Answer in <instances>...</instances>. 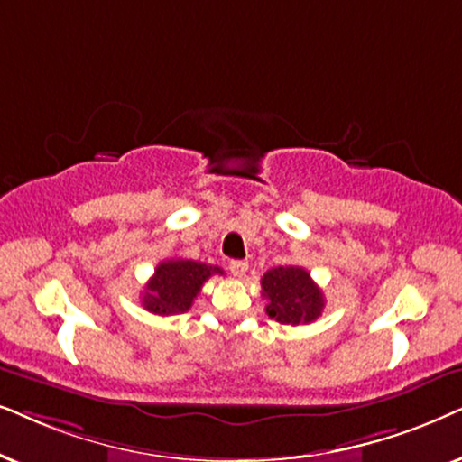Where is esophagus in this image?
<instances>
[{
  "mask_svg": "<svg viewBox=\"0 0 462 462\" xmlns=\"http://www.w3.org/2000/svg\"><path fill=\"white\" fill-rule=\"evenodd\" d=\"M249 270V263L243 262V260H232L230 262V273L232 276H236V279H241V276H245V273Z\"/></svg>",
  "mask_w": 462,
  "mask_h": 462,
  "instance_id": "esophagus-1",
  "label": "esophagus"
}]
</instances>
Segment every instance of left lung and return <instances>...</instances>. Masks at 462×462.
Returning <instances> with one entry per match:
<instances>
[{
    "label": "left lung",
    "instance_id": "8db88e82",
    "mask_svg": "<svg viewBox=\"0 0 462 462\" xmlns=\"http://www.w3.org/2000/svg\"><path fill=\"white\" fill-rule=\"evenodd\" d=\"M262 295L268 300V317L285 325L312 323L325 306L323 291L300 266L268 270L262 276Z\"/></svg>",
    "mask_w": 462,
    "mask_h": 462
}]
</instances>
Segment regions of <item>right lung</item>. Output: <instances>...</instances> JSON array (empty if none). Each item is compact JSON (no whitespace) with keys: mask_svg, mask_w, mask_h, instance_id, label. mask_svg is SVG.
<instances>
[{"mask_svg":"<svg viewBox=\"0 0 462 462\" xmlns=\"http://www.w3.org/2000/svg\"><path fill=\"white\" fill-rule=\"evenodd\" d=\"M211 274H224V270L194 260H181V257L160 262L153 276L147 281L141 304L145 310L160 317L180 315L189 310L194 298Z\"/></svg>","mask_w":462,"mask_h":462,"instance_id":"obj_1","label":"right lung"}]
</instances>
